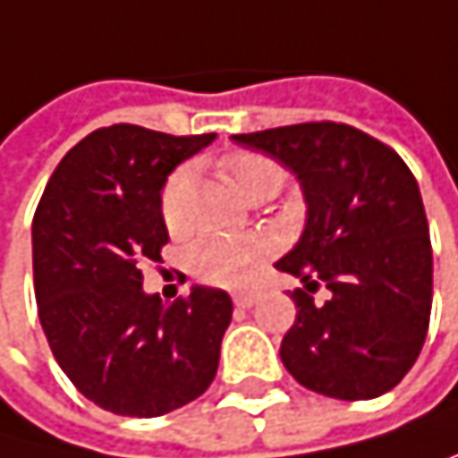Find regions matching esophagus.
<instances>
[{
	"label": "esophagus",
	"mask_w": 458,
	"mask_h": 458,
	"mask_svg": "<svg viewBox=\"0 0 458 458\" xmlns=\"http://www.w3.org/2000/svg\"><path fill=\"white\" fill-rule=\"evenodd\" d=\"M255 301H258V299H255V293H236V296H233V304L242 307V310H250Z\"/></svg>",
	"instance_id": "34e87169"
}]
</instances>
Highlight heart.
Instances as JSON below:
<instances>
[{
    "label": "heart",
    "instance_id": "obj_1",
    "mask_svg": "<svg viewBox=\"0 0 458 458\" xmlns=\"http://www.w3.org/2000/svg\"><path fill=\"white\" fill-rule=\"evenodd\" d=\"M222 171L244 198L255 190L276 192L284 174L274 159L252 151H233L222 162ZM192 176L187 168H176L159 195V211L171 233H182L187 227V203H190ZM268 255V244L260 236H214L203 239L192 250L195 274L216 287H250Z\"/></svg>",
    "mask_w": 458,
    "mask_h": 458
}]
</instances>
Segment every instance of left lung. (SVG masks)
I'll return each mask as SVG.
<instances>
[{
	"instance_id": "left-lung-1",
	"label": "left lung",
	"mask_w": 458,
	"mask_h": 458,
	"mask_svg": "<svg viewBox=\"0 0 458 458\" xmlns=\"http://www.w3.org/2000/svg\"><path fill=\"white\" fill-rule=\"evenodd\" d=\"M296 174L307 225L276 268L296 323L282 339L284 369L304 388L358 402L391 391L415 364L432 312V242L418 182L377 138L336 122L233 135ZM329 290L318 305L311 293Z\"/></svg>"
}]
</instances>
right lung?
<instances>
[{
	"label": "right lung",
	"mask_w": 458,
	"mask_h": 458,
	"mask_svg": "<svg viewBox=\"0 0 458 458\" xmlns=\"http://www.w3.org/2000/svg\"><path fill=\"white\" fill-rule=\"evenodd\" d=\"M216 135L100 127L56 165L31 222L38 312L70 383L97 407L157 418L214 380L233 301L195 284L171 307L143 290V263L168 244V174Z\"/></svg>",
	"instance_id": "right-lung-1"
}]
</instances>
